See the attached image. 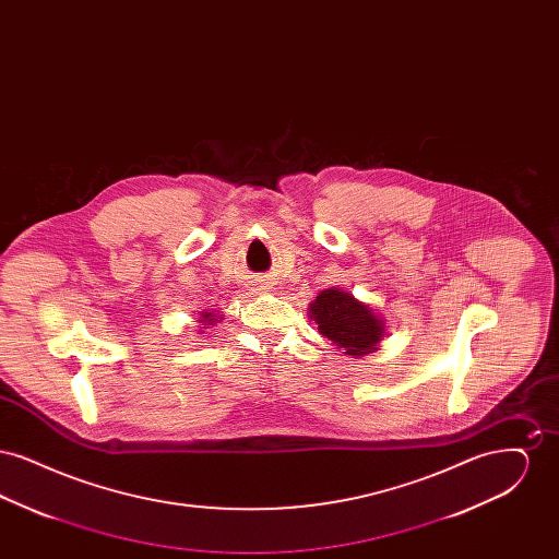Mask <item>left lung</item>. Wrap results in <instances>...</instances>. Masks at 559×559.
Returning <instances> with one entry per match:
<instances>
[{"instance_id":"8db88e82","label":"left lung","mask_w":559,"mask_h":559,"mask_svg":"<svg viewBox=\"0 0 559 559\" xmlns=\"http://www.w3.org/2000/svg\"><path fill=\"white\" fill-rule=\"evenodd\" d=\"M310 317L319 331L335 346L344 347L349 356H362L377 349L383 326L371 308L356 301L342 289H326L310 304Z\"/></svg>"}]
</instances>
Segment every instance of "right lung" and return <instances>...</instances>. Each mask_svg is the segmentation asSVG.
Here are the masks:
<instances>
[{
  "label": "right lung",
  "mask_w": 559,
  "mask_h": 559,
  "mask_svg": "<svg viewBox=\"0 0 559 559\" xmlns=\"http://www.w3.org/2000/svg\"><path fill=\"white\" fill-rule=\"evenodd\" d=\"M203 322H215L212 312H205V314H203Z\"/></svg>",
  "instance_id": "add662e5"
}]
</instances>
